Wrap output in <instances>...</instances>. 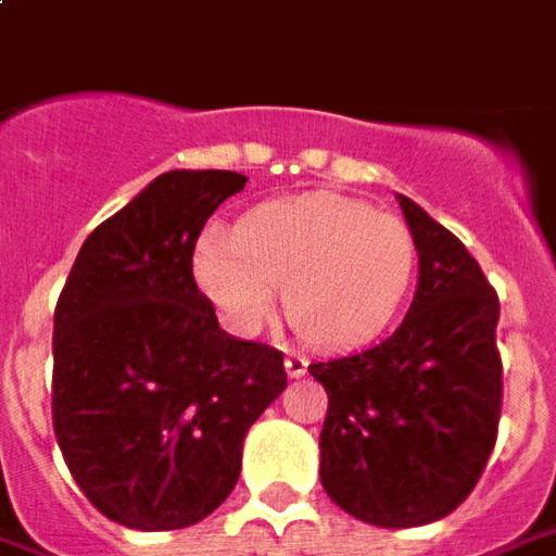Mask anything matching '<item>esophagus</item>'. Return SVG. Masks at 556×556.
Here are the masks:
<instances>
[{
    "instance_id": "obj_1",
    "label": "esophagus",
    "mask_w": 556,
    "mask_h": 556,
    "mask_svg": "<svg viewBox=\"0 0 556 556\" xmlns=\"http://www.w3.org/2000/svg\"><path fill=\"white\" fill-rule=\"evenodd\" d=\"M285 367H287V376L300 379V376H305V370H308V357L300 355V352H287Z\"/></svg>"
}]
</instances>
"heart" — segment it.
I'll return each instance as SVG.
<instances>
[{
  "instance_id": "1",
  "label": "heart",
  "mask_w": 556,
  "mask_h": 556,
  "mask_svg": "<svg viewBox=\"0 0 556 556\" xmlns=\"http://www.w3.org/2000/svg\"><path fill=\"white\" fill-rule=\"evenodd\" d=\"M413 269L416 244L401 219L333 192L260 204L238 219L235 241L211 229L195 248L199 287L229 330L253 337L285 287L290 324L327 349L376 337Z\"/></svg>"
}]
</instances>
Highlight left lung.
Listing matches in <instances>:
<instances>
[{
	"mask_svg": "<svg viewBox=\"0 0 556 556\" xmlns=\"http://www.w3.org/2000/svg\"><path fill=\"white\" fill-rule=\"evenodd\" d=\"M419 285L401 327L357 355L308 364L327 389L321 483L345 514L404 530L456 511L502 416L498 296L478 260L407 195Z\"/></svg>",
	"mask_w": 556,
	"mask_h": 556,
	"instance_id": "1",
	"label": "left lung"
}]
</instances>
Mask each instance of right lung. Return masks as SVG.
Wrapping results in <instances>:
<instances>
[{
    "label": "right lung",
    "mask_w": 556,
    "mask_h": 556,
    "mask_svg": "<svg viewBox=\"0 0 556 556\" xmlns=\"http://www.w3.org/2000/svg\"><path fill=\"white\" fill-rule=\"evenodd\" d=\"M235 170H167L85 238L54 308L51 419L63 462L103 517L182 530L217 511L241 443L285 391V355L219 330L192 275Z\"/></svg>",
    "instance_id": "right-lung-1"
}]
</instances>
